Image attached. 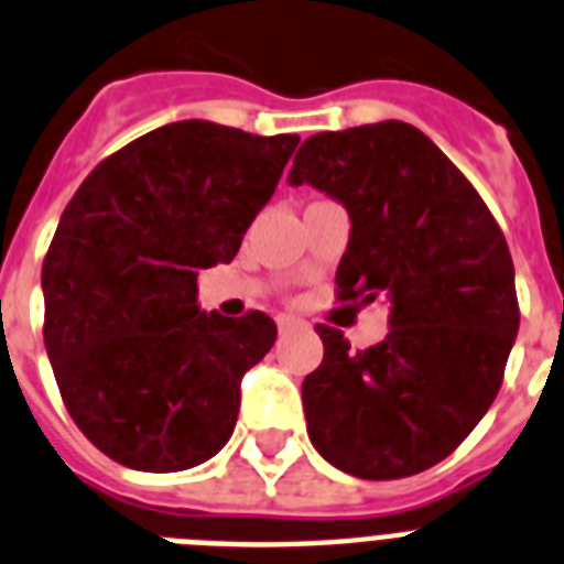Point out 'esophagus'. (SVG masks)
Here are the masks:
<instances>
[{"label":"esophagus","instance_id":"1","mask_svg":"<svg viewBox=\"0 0 564 564\" xmlns=\"http://www.w3.org/2000/svg\"><path fill=\"white\" fill-rule=\"evenodd\" d=\"M295 327H301V318H295V315H278V329L281 333H290Z\"/></svg>","mask_w":564,"mask_h":564}]
</instances>
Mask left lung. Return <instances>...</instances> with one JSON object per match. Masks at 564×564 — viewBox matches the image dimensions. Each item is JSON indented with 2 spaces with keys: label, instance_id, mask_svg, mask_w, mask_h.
Returning <instances> with one entry per match:
<instances>
[{
  "label": "left lung",
  "instance_id": "obj_1",
  "mask_svg": "<svg viewBox=\"0 0 564 564\" xmlns=\"http://www.w3.org/2000/svg\"><path fill=\"white\" fill-rule=\"evenodd\" d=\"M290 182L350 214L338 301H391L388 338L368 350L315 327L324 359L301 388L310 441L356 478L423 473L469 437L505 382L519 333L505 235L473 182L405 121L310 135Z\"/></svg>",
  "mask_w": 564,
  "mask_h": 564
}]
</instances>
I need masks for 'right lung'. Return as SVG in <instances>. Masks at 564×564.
I'll return each mask as SVG.
<instances>
[{
  "mask_svg": "<svg viewBox=\"0 0 564 564\" xmlns=\"http://www.w3.org/2000/svg\"><path fill=\"white\" fill-rule=\"evenodd\" d=\"M297 135L176 121L84 178L43 260V338L77 429L116 464L178 473L226 446L267 313H199V269L231 263Z\"/></svg>",
  "mask_w": 564,
  "mask_h": 564,
  "instance_id": "add662e5",
  "label": "right lung"
}]
</instances>
